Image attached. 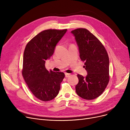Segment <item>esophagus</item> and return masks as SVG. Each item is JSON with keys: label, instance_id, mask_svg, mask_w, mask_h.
I'll use <instances>...</instances> for the list:
<instances>
[{"label": "esophagus", "instance_id": "34e87169", "mask_svg": "<svg viewBox=\"0 0 130 130\" xmlns=\"http://www.w3.org/2000/svg\"><path fill=\"white\" fill-rule=\"evenodd\" d=\"M70 75H71V74H69V73H65V77H66V78H67V77H69L70 76Z\"/></svg>", "mask_w": 130, "mask_h": 130}]
</instances>
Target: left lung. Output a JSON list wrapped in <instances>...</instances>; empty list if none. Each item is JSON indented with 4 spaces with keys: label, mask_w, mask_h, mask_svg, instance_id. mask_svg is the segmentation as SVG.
I'll return each instance as SVG.
<instances>
[{
    "label": "left lung",
    "mask_w": 130,
    "mask_h": 130,
    "mask_svg": "<svg viewBox=\"0 0 130 130\" xmlns=\"http://www.w3.org/2000/svg\"><path fill=\"white\" fill-rule=\"evenodd\" d=\"M71 32L75 37L80 58L85 62L87 72L85 77L77 75L79 82L76 92L84 99H95L103 93L110 79L107 53L100 41L87 29L77 28Z\"/></svg>",
    "instance_id": "1"
}]
</instances>
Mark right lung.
Listing matches in <instances>:
<instances>
[{
	"label": "right lung",
	"mask_w": 130,
	"mask_h": 130,
	"mask_svg": "<svg viewBox=\"0 0 130 130\" xmlns=\"http://www.w3.org/2000/svg\"><path fill=\"white\" fill-rule=\"evenodd\" d=\"M66 31L67 29L43 30L26 46L22 75L30 91L41 101H48L56 97L65 77L63 72L46 70L45 61L53 55L56 44Z\"/></svg>",
	"instance_id": "obj_1"
}]
</instances>
